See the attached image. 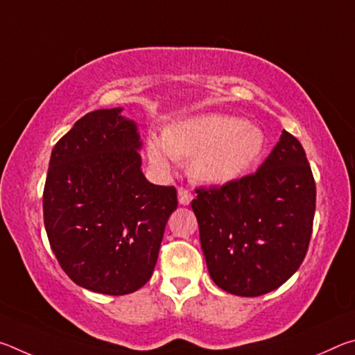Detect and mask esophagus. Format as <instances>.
<instances>
[{
  "instance_id": "1",
  "label": "esophagus",
  "mask_w": 355,
  "mask_h": 355,
  "mask_svg": "<svg viewBox=\"0 0 355 355\" xmlns=\"http://www.w3.org/2000/svg\"><path fill=\"white\" fill-rule=\"evenodd\" d=\"M191 200H192L191 191L183 188V186H180V188H178V202L182 203V205H189Z\"/></svg>"
}]
</instances>
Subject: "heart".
Masks as SVG:
<instances>
[{
	"label": "heart",
	"instance_id": "b5f03b06",
	"mask_svg": "<svg viewBox=\"0 0 355 355\" xmlns=\"http://www.w3.org/2000/svg\"><path fill=\"white\" fill-rule=\"evenodd\" d=\"M264 148V136L244 119L203 114L169 125L164 136L150 135L147 155L155 169L171 171L180 159H191L192 177L224 183L254 163Z\"/></svg>",
	"mask_w": 355,
	"mask_h": 355
}]
</instances>
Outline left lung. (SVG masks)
Listing matches in <instances>:
<instances>
[{
  "label": "left lung",
  "mask_w": 355,
  "mask_h": 355,
  "mask_svg": "<svg viewBox=\"0 0 355 355\" xmlns=\"http://www.w3.org/2000/svg\"><path fill=\"white\" fill-rule=\"evenodd\" d=\"M191 202L216 285L236 296L277 290L302 264L316 207L305 150L288 131L258 167L222 186L196 188Z\"/></svg>",
  "instance_id": "1"
}]
</instances>
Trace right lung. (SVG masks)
Returning a JSON list of instances; mask_svg holds the SVG:
<instances>
[{
    "label": "right lung",
    "mask_w": 355,
    "mask_h": 355,
    "mask_svg": "<svg viewBox=\"0 0 355 355\" xmlns=\"http://www.w3.org/2000/svg\"><path fill=\"white\" fill-rule=\"evenodd\" d=\"M120 107L86 114L51 152L44 188L48 241L86 290L122 296L152 277L177 189L147 182L136 123Z\"/></svg>",
    "instance_id": "add662e5"
}]
</instances>
